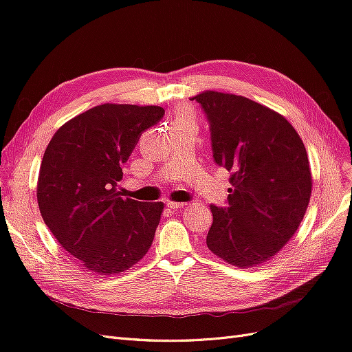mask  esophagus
I'll return each mask as SVG.
<instances>
[{
    "instance_id": "obj_1",
    "label": "esophagus",
    "mask_w": 352,
    "mask_h": 352,
    "mask_svg": "<svg viewBox=\"0 0 352 352\" xmlns=\"http://www.w3.org/2000/svg\"><path fill=\"white\" fill-rule=\"evenodd\" d=\"M166 206L168 207V208H172V210H179V208H182L184 206H186L185 202H175V201H167L166 202Z\"/></svg>"
}]
</instances>
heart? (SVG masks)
Segmentation results:
<instances>
[{
	"mask_svg": "<svg viewBox=\"0 0 352 352\" xmlns=\"http://www.w3.org/2000/svg\"><path fill=\"white\" fill-rule=\"evenodd\" d=\"M184 119H189V116H188V114H185V113H184V114H180L177 120H184Z\"/></svg>",
	"mask_w": 352,
	"mask_h": 352,
	"instance_id": "1",
	"label": "heart"
}]
</instances>
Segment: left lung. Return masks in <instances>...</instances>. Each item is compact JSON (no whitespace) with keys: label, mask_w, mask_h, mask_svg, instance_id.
<instances>
[{"label":"left lung","mask_w":352,"mask_h":352,"mask_svg":"<svg viewBox=\"0 0 352 352\" xmlns=\"http://www.w3.org/2000/svg\"><path fill=\"white\" fill-rule=\"evenodd\" d=\"M206 113L212 158L230 172L228 207L210 206L207 247L236 267L273 258L294 236L311 195L300 135L283 116L233 94L194 97Z\"/></svg>","instance_id":"1"}]
</instances>
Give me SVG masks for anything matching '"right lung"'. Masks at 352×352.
Returning <instances> with one entry per match:
<instances>
[{"label": "right lung", "instance_id": "obj_1", "mask_svg": "<svg viewBox=\"0 0 352 352\" xmlns=\"http://www.w3.org/2000/svg\"><path fill=\"white\" fill-rule=\"evenodd\" d=\"M163 116L157 105H97L63 124L47 146L36 189L41 216L88 270L124 272L151 247L164 204L124 198L117 185L142 132Z\"/></svg>", "mask_w": 352, "mask_h": 352}]
</instances>
